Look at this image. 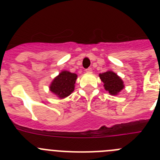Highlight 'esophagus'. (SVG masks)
<instances>
[{
  "mask_svg": "<svg viewBox=\"0 0 160 160\" xmlns=\"http://www.w3.org/2000/svg\"><path fill=\"white\" fill-rule=\"evenodd\" d=\"M85 71L87 72V73H92V70H91V68H88V69H87V70H85Z\"/></svg>",
  "mask_w": 160,
  "mask_h": 160,
  "instance_id": "obj_1",
  "label": "esophagus"
}]
</instances>
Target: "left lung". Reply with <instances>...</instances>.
I'll use <instances>...</instances> for the list:
<instances>
[{"label": "left lung", "instance_id": "left-lung-1", "mask_svg": "<svg viewBox=\"0 0 160 160\" xmlns=\"http://www.w3.org/2000/svg\"><path fill=\"white\" fill-rule=\"evenodd\" d=\"M99 78L104 84L103 87L105 90L111 95H117L125 87L122 78L112 70H107L99 73Z\"/></svg>", "mask_w": 160, "mask_h": 160}]
</instances>
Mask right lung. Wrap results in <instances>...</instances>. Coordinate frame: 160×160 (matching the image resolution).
Instances as JSON below:
<instances>
[{"label": "right lung", "mask_w": 160, "mask_h": 160, "mask_svg": "<svg viewBox=\"0 0 160 160\" xmlns=\"http://www.w3.org/2000/svg\"><path fill=\"white\" fill-rule=\"evenodd\" d=\"M78 75L68 70H62L53 79L49 86V90L58 98H65L74 90Z\"/></svg>", "instance_id": "right-lung-1"}]
</instances>
